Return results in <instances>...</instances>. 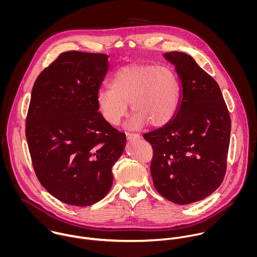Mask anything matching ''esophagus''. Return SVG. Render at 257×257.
Returning a JSON list of instances; mask_svg holds the SVG:
<instances>
[{"mask_svg": "<svg viewBox=\"0 0 257 257\" xmlns=\"http://www.w3.org/2000/svg\"><path fill=\"white\" fill-rule=\"evenodd\" d=\"M126 137H127L128 140H138V139H140L139 134H134V133H129V132H126Z\"/></svg>", "mask_w": 257, "mask_h": 257, "instance_id": "34e87169", "label": "esophagus"}]
</instances>
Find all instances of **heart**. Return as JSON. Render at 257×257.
Segmentation results:
<instances>
[{
  "instance_id": "1",
  "label": "heart",
  "mask_w": 257,
  "mask_h": 257,
  "mask_svg": "<svg viewBox=\"0 0 257 257\" xmlns=\"http://www.w3.org/2000/svg\"><path fill=\"white\" fill-rule=\"evenodd\" d=\"M109 88L97 93V105L102 118L119 125L128 114V103L135 114L131 124L145 122L153 128L167 125L176 115L180 84L175 72L168 66L132 64L116 71Z\"/></svg>"
}]
</instances>
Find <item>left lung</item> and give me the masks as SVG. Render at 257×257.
<instances>
[{"label": "left lung", "mask_w": 257, "mask_h": 257, "mask_svg": "<svg viewBox=\"0 0 257 257\" xmlns=\"http://www.w3.org/2000/svg\"><path fill=\"white\" fill-rule=\"evenodd\" d=\"M181 80L177 113L167 125L143 135L154 151V186L166 199L189 204L221 186L227 171L231 118L216 81L192 57L165 54Z\"/></svg>", "instance_id": "left-lung-1"}]
</instances>
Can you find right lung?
I'll use <instances>...</instances> for the list:
<instances>
[{"mask_svg":"<svg viewBox=\"0 0 257 257\" xmlns=\"http://www.w3.org/2000/svg\"><path fill=\"white\" fill-rule=\"evenodd\" d=\"M107 55L68 51L45 68L32 87L25 136L41 184L60 201L88 206L113 184L112 167L126 135L98 112Z\"/></svg>","mask_w":257,"mask_h":257,"instance_id":"obj_1","label":"right lung"}]
</instances>
